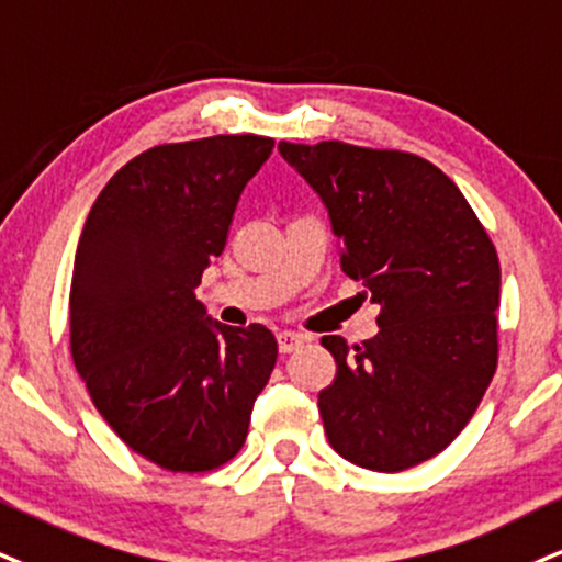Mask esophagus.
Here are the masks:
<instances>
[{
  "instance_id": "obj_1",
  "label": "esophagus",
  "mask_w": 562,
  "mask_h": 562,
  "mask_svg": "<svg viewBox=\"0 0 562 562\" xmlns=\"http://www.w3.org/2000/svg\"><path fill=\"white\" fill-rule=\"evenodd\" d=\"M304 341H307V336H304V334H296V330H281V334H279V349H281V355H289V351H296Z\"/></svg>"
}]
</instances>
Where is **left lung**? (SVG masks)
Instances as JSON below:
<instances>
[{
    "mask_svg": "<svg viewBox=\"0 0 562 562\" xmlns=\"http://www.w3.org/2000/svg\"><path fill=\"white\" fill-rule=\"evenodd\" d=\"M328 211L341 270L380 304L355 349L323 336L336 378L317 396L328 442L372 472H404L467 427L497 367L501 262L438 166L341 140L279 143Z\"/></svg>",
    "mask_w": 562,
    "mask_h": 562,
    "instance_id": "obj_1",
    "label": "left lung"
}]
</instances>
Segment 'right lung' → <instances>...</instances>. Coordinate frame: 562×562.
<instances>
[{"label":"right lung","mask_w":562,"mask_h":562,"mask_svg":"<svg viewBox=\"0 0 562 562\" xmlns=\"http://www.w3.org/2000/svg\"><path fill=\"white\" fill-rule=\"evenodd\" d=\"M270 150L260 135L156 145L109 179L82 226L75 367L109 427L169 472H211L239 453L279 357L266 325L232 328L195 296Z\"/></svg>","instance_id":"add662e5"}]
</instances>
